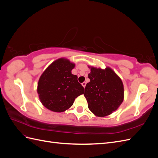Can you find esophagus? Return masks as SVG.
<instances>
[{
	"mask_svg": "<svg viewBox=\"0 0 158 158\" xmlns=\"http://www.w3.org/2000/svg\"><path fill=\"white\" fill-rule=\"evenodd\" d=\"M82 86H83L84 88H85V85H86V82H82Z\"/></svg>",
	"mask_w": 158,
	"mask_h": 158,
	"instance_id": "esophagus-1",
	"label": "esophagus"
}]
</instances>
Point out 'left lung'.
<instances>
[{
	"label": "left lung",
	"instance_id": "left-lung-1",
	"mask_svg": "<svg viewBox=\"0 0 158 158\" xmlns=\"http://www.w3.org/2000/svg\"><path fill=\"white\" fill-rule=\"evenodd\" d=\"M89 82L85 88L84 96L88 108L95 116L111 114L124 99V86L120 77L110 68L105 69L88 66Z\"/></svg>",
	"mask_w": 158,
	"mask_h": 158
}]
</instances>
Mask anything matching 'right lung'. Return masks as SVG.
I'll return each mask as SVG.
<instances>
[{"mask_svg": "<svg viewBox=\"0 0 158 158\" xmlns=\"http://www.w3.org/2000/svg\"><path fill=\"white\" fill-rule=\"evenodd\" d=\"M75 64L65 58L55 60L41 75L37 94L41 103L53 112H64L73 106L75 99L84 93V88L71 71Z\"/></svg>", "mask_w": 158, "mask_h": 158, "instance_id": "1", "label": "right lung"}]
</instances>
